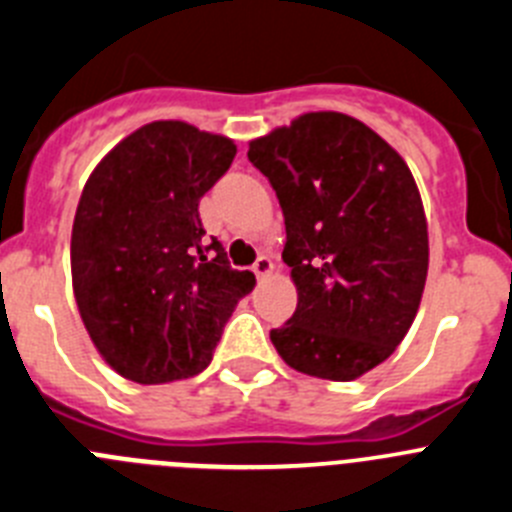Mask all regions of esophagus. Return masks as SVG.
<instances>
[{"mask_svg": "<svg viewBox=\"0 0 512 512\" xmlns=\"http://www.w3.org/2000/svg\"><path fill=\"white\" fill-rule=\"evenodd\" d=\"M271 271H274V261H271L269 256H261V259L253 264V274H256L259 279L271 277Z\"/></svg>", "mask_w": 512, "mask_h": 512, "instance_id": "obj_1", "label": "esophagus"}]
</instances>
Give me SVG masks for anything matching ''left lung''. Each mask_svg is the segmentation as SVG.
Segmentation results:
<instances>
[{
    "instance_id": "8db88e82",
    "label": "left lung",
    "mask_w": 512,
    "mask_h": 512,
    "mask_svg": "<svg viewBox=\"0 0 512 512\" xmlns=\"http://www.w3.org/2000/svg\"><path fill=\"white\" fill-rule=\"evenodd\" d=\"M284 212L297 310L271 330L295 372L354 382L395 354L428 277V220L413 171L369 125L305 112L248 143Z\"/></svg>"
}]
</instances>
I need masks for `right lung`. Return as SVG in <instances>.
Returning a JSON list of instances; mask_svg holds the SVG:
<instances>
[{
  "mask_svg": "<svg viewBox=\"0 0 512 512\" xmlns=\"http://www.w3.org/2000/svg\"><path fill=\"white\" fill-rule=\"evenodd\" d=\"M235 143L182 120L122 138L89 174L71 230V284L89 338L120 377L166 384L200 374L235 305L256 287L205 246L202 194Z\"/></svg>",
  "mask_w": 512,
  "mask_h": 512,
  "instance_id": "1",
  "label": "right lung"
}]
</instances>
